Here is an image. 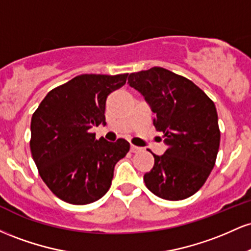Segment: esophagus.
Listing matches in <instances>:
<instances>
[{"label": "esophagus", "instance_id": "1", "mask_svg": "<svg viewBox=\"0 0 251 251\" xmlns=\"http://www.w3.org/2000/svg\"><path fill=\"white\" fill-rule=\"evenodd\" d=\"M142 148H139V146H135L133 144H131V152H133V153H137V152H140L142 151Z\"/></svg>", "mask_w": 251, "mask_h": 251}]
</instances>
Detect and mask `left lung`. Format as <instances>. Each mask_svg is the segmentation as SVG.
I'll return each instance as SVG.
<instances>
[{"mask_svg": "<svg viewBox=\"0 0 251 251\" xmlns=\"http://www.w3.org/2000/svg\"><path fill=\"white\" fill-rule=\"evenodd\" d=\"M155 113L165 153L153 154L154 165L144 175L152 194L168 201L185 200L204 185L214 169L221 142L214 101L191 80L162 67L131 73L128 82Z\"/></svg>", "mask_w": 251, "mask_h": 251, "instance_id": "1", "label": "left lung"}]
</instances>
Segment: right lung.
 Instances as JSON below:
<instances>
[{"label": "right lung", "instance_id": "add662e5", "mask_svg": "<svg viewBox=\"0 0 251 251\" xmlns=\"http://www.w3.org/2000/svg\"><path fill=\"white\" fill-rule=\"evenodd\" d=\"M128 73L81 74L53 88L33 113L30 151L46 185L66 203H93L108 191L117 162L129 151L125 139H96L105 124L106 99Z\"/></svg>", "mask_w": 251, "mask_h": 251}]
</instances>
